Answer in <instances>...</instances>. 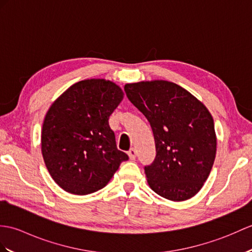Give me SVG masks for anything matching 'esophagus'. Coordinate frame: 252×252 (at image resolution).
Masks as SVG:
<instances>
[{
  "label": "esophagus",
  "mask_w": 252,
  "mask_h": 252,
  "mask_svg": "<svg viewBox=\"0 0 252 252\" xmlns=\"http://www.w3.org/2000/svg\"><path fill=\"white\" fill-rule=\"evenodd\" d=\"M127 155H128V157H130L131 160H135V158H136V149L135 148H131L130 150H128Z\"/></svg>",
  "instance_id": "1"
}]
</instances>
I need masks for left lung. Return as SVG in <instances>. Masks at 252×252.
<instances>
[{"label": "left lung", "instance_id": "obj_1", "mask_svg": "<svg viewBox=\"0 0 252 252\" xmlns=\"http://www.w3.org/2000/svg\"><path fill=\"white\" fill-rule=\"evenodd\" d=\"M125 91L154 132L157 155L144 167L150 188L172 201L194 196L208 178L216 157L212 115L190 92L169 81L127 84Z\"/></svg>", "mask_w": 252, "mask_h": 252}]
</instances>
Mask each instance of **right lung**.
I'll use <instances>...</instances> for the list:
<instances>
[{
	"label": "right lung",
	"mask_w": 252,
	"mask_h": 252,
	"mask_svg": "<svg viewBox=\"0 0 252 252\" xmlns=\"http://www.w3.org/2000/svg\"><path fill=\"white\" fill-rule=\"evenodd\" d=\"M124 98L120 87L87 79L69 87L46 114L42 154L63 190L85 195L104 188L128 156L117 148L109 116Z\"/></svg>",
	"instance_id": "add662e5"
}]
</instances>
